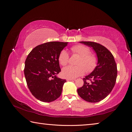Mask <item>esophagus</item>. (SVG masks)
<instances>
[{
    "instance_id": "esophagus-1",
    "label": "esophagus",
    "mask_w": 132,
    "mask_h": 132,
    "mask_svg": "<svg viewBox=\"0 0 132 132\" xmlns=\"http://www.w3.org/2000/svg\"><path fill=\"white\" fill-rule=\"evenodd\" d=\"M74 80V79H70V78H67V81H71V80Z\"/></svg>"
}]
</instances>
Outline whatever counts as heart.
Segmentation results:
<instances>
[{"label":"heart","instance_id":"obj_1","mask_svg":"<svg viewBox=\"0 0 132 132\" xmlns=\"http://www.w3.org/2000/svg\"><path fill=\"white\" fill-rule=\"evenodd\" d=\"M73 54L80 56L77 64V66H67L62 70V75L66 78L73 79L82 75L85 70L91 73L97 66V59L95 55L91 54L89 47L82 45H75L71 47ZM58 61L63 66H65L69 62V54L65 50H62L59 54Z\"/></svg>","mask_w":132,"mask_h":132}]
</instances>
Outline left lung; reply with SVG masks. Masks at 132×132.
Listing matches in <instances>:
<instances>
[{"label":"left lung","instance_id":"left-lung-1","mask_svg":"<svg viewBox=\"0 0 132 132\" xmlns=\"http://www.w3.org/2000/svg\"><path fill=\"white\" fill-rule=\"evenodd\" d=\"M80 42L93 48L96 53L98 62L93 72L83 78L84 85L78 89V93L86 101L97 102L106 97L113 88L117 75L116 63L111 52L100 43Z\"/></svg>","mask_w":132,"mask_h":132}]
</instances>
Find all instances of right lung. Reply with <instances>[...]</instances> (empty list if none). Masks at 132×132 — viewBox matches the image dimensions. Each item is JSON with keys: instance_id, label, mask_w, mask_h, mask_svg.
I'll use <instances>...</instances> for the list:
<instances>
[{"instance_id": "right-lung-1", "label": "right lung", "mask_w": 132, "mask_h": 132, "mask_svg": "<svg viewBox=\"0 0 132 132\" xmlns=\"http://www.w3.org/2000/svg\"><path fill=\"white\" fill-rule=\"evenodd\" d=\"M68 42H49L32 50L26 59L24 74L28 87L39 101L50 102L61 96L65 80L57 77L61 71L59 54Z\"/></svg>"}]
</instances>
